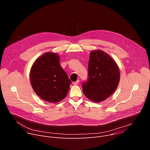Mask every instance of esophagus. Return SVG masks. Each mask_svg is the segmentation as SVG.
<instances>
[{
	"mask_svg": "<svg viewBox=\"0 0 150 150\" xmlns=\"http://www.w3.org/2000/svg\"><path fill=\"white\" fill-rule=\"evenodd\" d=\"M79 83V79H78L76 81H75V82H73V84H74V85H78Z\"/></svg>",
	"mask_w": 150,
	"mask_h": 150,
	"instance_id": "esophagus-1",
	"label": "esophagus"
}]
</instances>
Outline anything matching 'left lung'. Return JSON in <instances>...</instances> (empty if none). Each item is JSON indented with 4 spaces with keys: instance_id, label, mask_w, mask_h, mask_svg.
<instances>
[{
    "instance_id": "obj_1",
    "label": "left lung",
    "mask_w": 150,
    "mask_h": 150,
    "mask_svg": "<svg viewBox=\"0 0 150 150\" xmlns=\"http://www.w3.org/2000/svg\"><path fill=\"white\" fill-rule=\"evenodd\" d=\"M88 73V79L82 82V91L85 96L94 102L99 103L108 98L118 86L119 67L116 62L102 50L91 52Z\"/></svg>"
}]
</instances>
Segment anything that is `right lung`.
Returning a JSON list of instances; mask_svg holds the SVG:
<instances>
[{
    "label": "right lung",
    "mask_w": 150,
    "mask_h": 150,
    "mask_svg": "<svg viewBox=\"0 0 150 150\" xmlns=\"http://www.w3.org/2000/svg\"><path fill=\"white\" fill-rule=\"evenodd\" d=\"M59 62L57 53L47 52L36 59L30 71V79L34 92L50 103L65 98L71 83Z\"/></svg>",
    "instance_id": "add662e5"
}]
</instances>
